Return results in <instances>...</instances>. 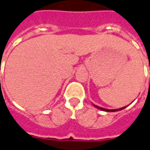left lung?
Wrapping results in <instances>:
<instances>
[{
    "instance_id": "left-lung-1",
    "label": "left lung",
    "mask_w": 150,
    "mask_h": 150,
    "mask_svg": "<svg viewBox=\"0 0 150 150\" xmlns=\"http://www.w3.org/2000/svg\"><path fill=\"white\" fill-rule=\"evenodd\" d=\"M93 105H94V107H95L96 108H98V109H99V110H101V111H107V112H115V111H121V110H123V109H124V108L126 107H122V108H119V109H106V108H103V107L96 106V105H94V104H93Z\"/></svg>"
}]
</instances>
